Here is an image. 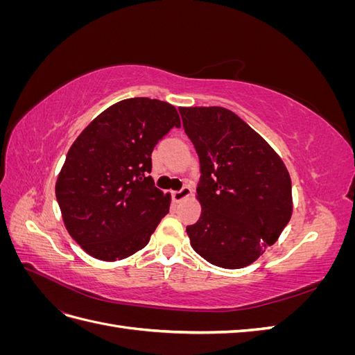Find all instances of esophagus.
<instances>
[{
	"instance_id": "1",
	"label": "esophagus",
	"mask_w": 355,
	"mask_h": 355,
	"mask_svg": "<svg viewBox=\"0 0 355 355\" xmlns=\"http://www.w3.org/2000/svg\"><path fill=\"white\" fill-rule=\"evenodd\" d=\"M191 188L189 187H184V188H180L179 191H175L173 192V200L176 201V202H179V201H182L184 198H187L188 196H191Z\"/></svg>"
}]
</instances>
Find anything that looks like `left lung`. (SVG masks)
<instances>
[{
    "label": "left lung",
    "mask_w": 355,
    "mask_h": 355,
    "mask_svg": "<svg viewBox=\"0 0 355 355\" xmlns=\"http://www.w3.org/2000/svg\"><path fill=\"white\" fill-rule=\"evenodd\" d=\"M200 159L201 216L187 232L207 262L237 270L272 245L292 216V180L274 149L220 106L179 108Z\"/></svg>",
    "instance_id": "1"
}]
</instances>
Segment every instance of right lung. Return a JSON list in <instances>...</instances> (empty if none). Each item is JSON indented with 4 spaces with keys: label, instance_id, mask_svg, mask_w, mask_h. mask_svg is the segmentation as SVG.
<instances>
[{
    "label": "right lung",
    "instance_id": "obj_1",
    "mask_svg": "<svg viewBox=\"0 0 355 355\" xmlns=\"http://www.w3.org/2000/svg\"><path fill=\"white\" fill-rule=\"evenodd\" d=\"M173 127H180L173 105L133 98L110 106L72 144L56 198L71 237L96 259L144 249L168 213L170 196L149 173L154 146Z\"/></svg>",
    "mask_w": 355,
    "mask_h": 355
}]
</instances>
